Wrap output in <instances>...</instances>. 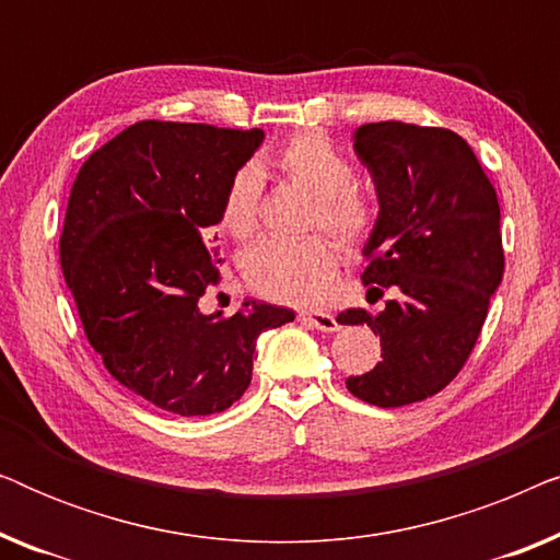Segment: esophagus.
<instances>
[{
  "label": "esophagus",
  "mask_w": 560,
  "mask_h": 560,
  "mask_svg": "<svg viewBox=\"0 0 560 560\" xmlns=\"http://www.w3.org/2000/svg\"><path fill=\"white\" fill-rule=\"evenodd\" d=\"M301 320L313 328H318V331H324V334H334L341 328L339 320H336L331 313H326V311H303Z\"/></svg>",
  "instance_id": "1"
}]
</instances>
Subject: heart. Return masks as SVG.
I'll return each instance as SVG.
<instances>
[{"label":"heart","mask_w":560,"mask_h":560,"mask_svg":"<svg viewBox=\"0 0 560 560\" xmlns=\"http://www.w3.org/2000/svg\"><path fill=\"white\" fill-rule=\"evenodd\" d=\"M272 163L285 178L301 183L316 196L313 224L331 229L341 242L364 240L374 221V209L362 190L351 186L354 171L349 158L324 135L303 132L275 152ZM262 173L257 165H242L229 178L219 206V229L234 240H247L257 229ZM339 249L324 234L303 240H259L244 252L242 272L252 290L278 303L308 305L331 288Z\"/></svg>","instance_id":"obj_1"}]
</instances>
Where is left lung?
<instances>
[{"label": "left lung", "instance_id": "8db88e82", "mask_svg": "<svg viewBox=\"0 0 560 560\" xmlns=\"http://www.w3.org/2000/svg\"><path fill=\"white\" fill-rule=\"evenodd\" d=\"M354 152L380 201L362 280L393 298L377 313L336 318L370 326L382 343V362L347 387L377 408H400L441 393L479 339L504 272L500 203L451 129L372 121L354 132Z\"/></svg>", "mask_w": 560, "mask_h": 560}]
</instances>
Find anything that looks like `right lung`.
Returning a JSON list of instances; mask_svg holds the SVG:
<instances>
[{
    "instance_id": "1",
    "label": "right lung",
    "mask_w": 560,
    "mask_h": 560,
    "mask_svg": "<svg viewBox=\"0 0 560 560\" xmlns=\"http://www.w3.org/2000/svg\"><path fill=\"white\" fill-rule=\"evenodd\" d=\"M262 129L137 121L81 165L60 267L89 343L119 385L173 416L224 412L252 382L257 339L295 313L244 301L198 308L219 282L211 226Z\"/></svg>"
}]
</instances>
